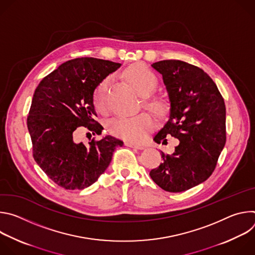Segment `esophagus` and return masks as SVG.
<instances>
[{
  "label": "esophagus",
  "mask_w": 255,
  "mask_h": 255,
  "mask_svg": "<svg viewBox=\"0 0 255 255\" xmlns=\"http://www.w3.org/2000/svg\"><path fill=\"white\" fill-rule=\"evenodd\" d=\"M124 144L126 145V146L134 148V149H143V146L140 144H135V143H132V142H125Z\"/></svg>",
  "instance_id": "1"
}]
</instances>
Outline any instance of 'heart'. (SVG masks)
<instances>
[{"label":"heart","instance_id":"obj_1","mask_svg":"<svg viewBox=\"0 0 255 255\" xmlns=\"http://www.w3.org/2000/svg\"><path fill=\"white\" fill-rule=\"evenodd\" d=\"M125 78L142 95L150 94L158 84L155 72L143 63H136L128 67L125 71ZM107 88L108 81H103L96 88L93 96L96 110L101 113L107 110ZM145 104L156 114H161L165 109L163 100L157 97L145 98ZM153 127V119L147 113H140L131 117H117L108 124L110 133L133 142L143 140Z\"/></svg>","mask_w":255,"mask_h":255}]
</instances>
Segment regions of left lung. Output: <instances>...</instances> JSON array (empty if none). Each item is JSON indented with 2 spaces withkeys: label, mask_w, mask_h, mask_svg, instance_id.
I'll return each mask as SVG.
<instances>
[{
  "label": "left lung",
  "mask_w": 255,
  "mask_h": 255,
  "mask_svg": "<svg viewBox=\"0 0 255 255\" xmlns=\"http://www.w3.org/2000/svg\"><path fill=\"white\" fill-rule=\"evenodd\" d=\"M162 75L170 103L169 119L154 136L179 143L172 154L161 152L162 163L149 175L169 193L187 191L205 181L214 171L226 142V108L222 95L206 72L181 60L151 64Z\"/></svg>",
  "instance_id": "obj_1"
}]
</instances>
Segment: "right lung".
Returning a JSON list of instances; mask_svg holds the SVG:
<instances>
[{"mask_svg": "<svg viewBox=\"0 0 255 255\" xmlns=\"http://www.w3.org/2000/svg\"><path fill=\"white\" fill-rule=\"evenodd\" d=\"M121 63L94 57L68 60L46 76L36 88L27 127L33 157L54 183L65 190L90 187L110 164L123 141L107 135L88 144L75 142L80 127L101 135L95 120L96 88Z\"/></svg>", "mask_w": 255, "mask_h": 255, "instance_id": "add662e5", "label": "right lung"}]
</instances>
